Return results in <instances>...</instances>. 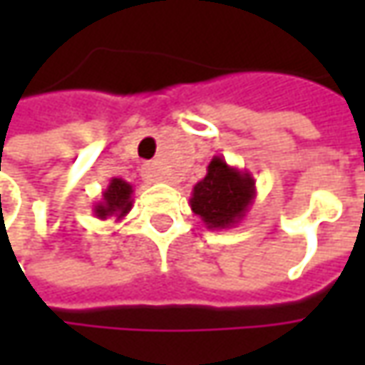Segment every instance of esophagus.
I'll return each instance as SVG.
<instances>
[{"label": "esophagus", "mask_w": 365, "mask_h": 365, "mask_svg": "<svg viewBox=\"0 0 365 365\" xmlns=\"http://www.w3.org/2000/svg\"><path fill=\"white\" fill-rule=\"evenodd\" d=\"M142 176L146 178L148 182H160V180H164V176L160 175V170H158L156 166H152V164H146V166L142 168Z\"/></svg>", "instance_id": "obj_1"}]
</instances>
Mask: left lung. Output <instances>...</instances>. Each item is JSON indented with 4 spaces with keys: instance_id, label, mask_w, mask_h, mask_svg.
I'll return each instance as SVG.
<instances>
[{
    "instance_id": "8db88e82",
    "label": "left lung",
    "mask_w": 365,
    "mask_h": 365,
    "mask_svg": "<svg viewBox=\"0 0 365 365\" xmlns=\"http://www.w3.org/2000/svg\"><path fill=\"white\" fill-rule=\"evenodd\" d=\"M254 199V176L230 166L223 156H213L205 178L192 187L189 205L207 230H232L245 217Z\"/></svg>"
}]
</instances>
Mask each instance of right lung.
<instances>
[{
	"mask_svg": "<svg viewBox=\"0 0 365 365\" xmlns=\"http://www.w3.org/2000/svg\"><path fill=\"white\" fill-rule=\"evenodd\" d=\"M133 187L123 180V178H111L107 189L101 195V201L93 205V215L97 219L115 217V221H121L130 211L133 205Z\"/></svg>",
	"mask_w": 365,
	"mask_h": 365,
	"instance_id": "add662e5",
	"label": "right lung"
}]
</instances>
